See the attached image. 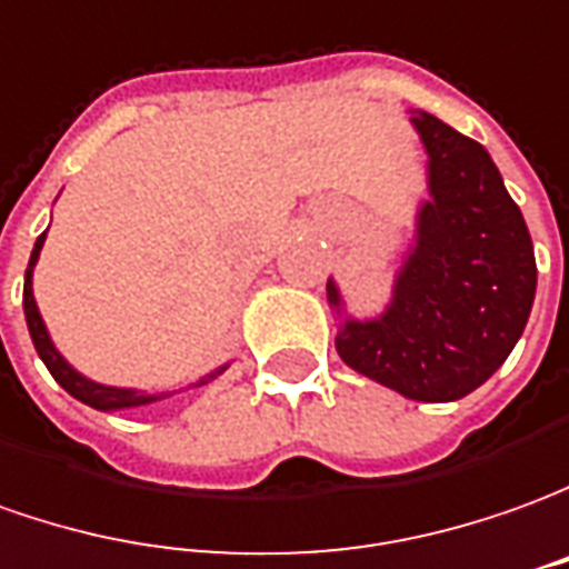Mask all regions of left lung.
<instances>
[{"label":"left lung","instance_id":"left-lung-1","mask_svg":"<svg viewBox=\"0 0 569 569\" xmlns=\"http://www.w3.org/2000/svg\"><path fill=\"white\" fill-rule=\"evenodd\" d=\"M430 199L417 211L415 246L392 301L373 320H339V358L415 401H458L489 380L523 336L536 299L527 220L477 139L417 111Z\"/></svg>","mask_w":569,"mask_h":569}]
</instances>
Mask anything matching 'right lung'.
Segmentation results:
<instances>
[{
    "label": "right lung",
    "instance_id": "add662e5",
    "mask_svg": "<svg viewBox=\"0 0 569 569\" xmlns=\"http://www.w3.org/2000/svg\"><path fill=\"white\" fill-rule=\"evenodd\" d=\"M42 242H46V233L37 239V246H33V252H30V264H27V273H24V317H27L30 339H33V346H37V355L42 358V365L49 367V373L56 377L58 386H61L64 392H71L77 401H83V405L96 408V411H123V408H139V405H152V401H158V398H164V396L139 392V389H118V386H102V382L87 380L83 373H77V370H73L61 355H58V349L52 346V339H49V330H46V323H42L37 299H33V268H37V258H40ZM227 367L230 365H220L218 370L204 373L202 380L192 382V386H204V382L218 380Z\"/></svg>",
    "mask_w": 569,
    "mask_h": 569
}]
</instances>
